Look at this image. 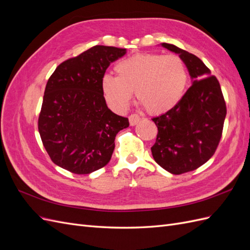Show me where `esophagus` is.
I'll list each match as a JSON object with an SVG mask.
<instances>
[{
    "label": "esophagus",
    "instance_id": "1",
    "mask_svg": "<svg viewBox=\"0 0 250 250\" xmlns=\"http://www.w3.org/2000/svg\"><path fill=\"white\" fill-rule=\"evenodd\" d=\"M140 121H141V117L139 115H137V113H133V115L129 116V123L131 126L137 125Z\"/></svg>",
    "mask_w": 250,
    "mask_h": 250
}]
</instances>
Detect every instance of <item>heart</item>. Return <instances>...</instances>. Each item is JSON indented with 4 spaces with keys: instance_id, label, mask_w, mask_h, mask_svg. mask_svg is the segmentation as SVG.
I'll list each match as a JSON object with an SVG mask.
<instances>
[{
    "instance_id": "obj_1",
    "label": "heart",
    "mask_w": 250,
    "mask_h": 250,
    "mask_svg": "<svg viewBox=\"0 0 250 250\" xmlns=\"http://www.w3.org/2000/svg\"><path fill=\"white\" fill-rule=\"evenodd\" d=\"M117 76L105 74L102 93L109 107L117 112L127 109L134 90L135 97L151 113H162L180 101L186 90L188 73L177 55L143 53L120 60Z\"/></svg>"
}]
</instances>
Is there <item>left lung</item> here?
Wrapping results in <instances>:
<instances>
[{"instance_id": "obj_1", "label": "left lung", "mask_w": 250, "mask_h": 250, "mask_svg": "<svg viewBox=\"0 0 250 250\" xmlns=\"http://www.w3.org/2000/svg\"><path fill=\"white\" fill-rule=\"evenodd\" d=\"M162 46L184 59L192 85L167 112L152 119L157 135L151 152L168 172L179 175L199 168L214 155L222 137L226 104L220 83L197 56L174 44Z\"/></svg>"}]
</instances>
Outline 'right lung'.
Returning <instances> with one entry per match:
<instances>
[{"label":"right lung","instance_id":"right-lung-1","mask_svg":"<svg viewBox=\"0 0 250 250\" xmlns=\"http://www.w3.org/2000/svg\"><path fill=\"white\" fill-rule=\"evenodd\" d=\"M126 49L95 46L60 63L49 78L39 118V131L55 165L89 174L110 161L117 133L128 119L106 105L101 80Z\"/></svg>","mask_w":250,"mask_h":250}]
</instances>
